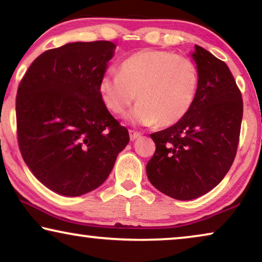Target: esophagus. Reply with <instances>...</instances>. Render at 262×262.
I'll return each instance as SVG.
<instances>
[{"mask_svg": "<svg viewBox=\"0 0 262 262\" xmlns=\"http://www.w3.org/2000/svg\"><path fill=\"white\" fill-rule=\"evenodd\" d=\"M128 135H130V139L131 141H135V139H137L138 137H141V132L138 131H135V130H130L128 131Z\"/></svg>", "mask_w": 262, "mask_h": 262, "instance_id": "34e87169", "label": "esophagus"}]
</instances>
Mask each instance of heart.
<instances>
[{
  "instance_id": "obj_1",
  "label": "heart",
  "mask_w": 262,
  "mask_h": 262,
  "mask_svg": "<svg viewBox=\"0 0 262 262\" xmlns=\"http://www.w3.org/2000/svg\"><path fill=\"white\" fill-rule=\"evenodd\" d=\"M199 88V70L191 58L166 50L145 49L128 56L118 68V75L106 74L99 82V93L107 110L126 114L128 123L170 126L189 112Z\"/></svg>"
}]
</instances>
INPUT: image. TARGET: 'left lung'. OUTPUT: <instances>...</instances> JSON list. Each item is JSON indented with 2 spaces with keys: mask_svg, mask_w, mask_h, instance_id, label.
<instances>
[{
  "mask_svg": "<svg viewBox=\"0 0 262 262\" xmlns=\"http://www.w3.org/2000/svg\"><path fill=\"white\" fill-rule=\"evenodd\" d=\"M199 88L189 112L166 130L150 135L156 151L146 164L155 188L178 200H191L223 180L234 162L243 101L231 71L212 53L195 45Z\"/></svg>",
  "mask_w": 262,
  "mask_h": 262,
  "instance_id": "obj_1",
  "label": "left lung"
}]
</instances>
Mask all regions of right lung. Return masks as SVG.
Instances as JSON below:
<instances>
[{
    "label": "right lung",
    "mask_w": 262,
    "mask_h": 262,
    "mask_svg": "<svg viewBox=\"0 0 262 262\" xmlns=\"http://www.w3.org/2000/svg\"><path fill=\"white\" fill-rule=\"evenodd\" d=\"M114 50L107 40L48 50L17 88L21 155L34 177L58 194L78 196L101 186L130 141L99 93Z\"/></svg>",
    "instance_id": "1"
}]
</instances>
